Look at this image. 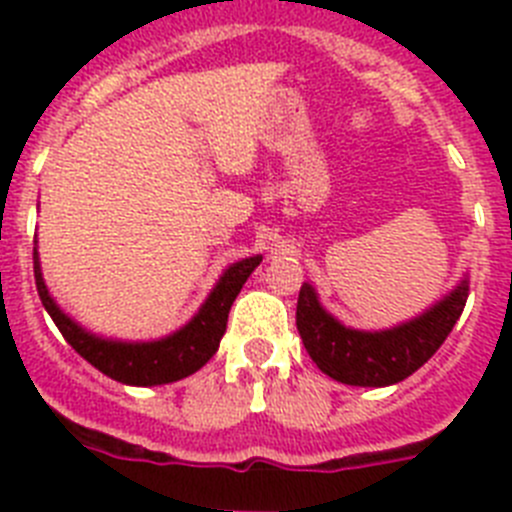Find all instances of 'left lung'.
<instances>
[{
  "label": "left lung",
  "mask_w": 512,
  "mask_h": 512,
  "mask_svg": "<svg viewBox=\"0 0 512 512\" xmlns=\"http://www.w3.org/2000/svg\"><path fill=\"white\" fill-rule=\"evenodd\" d=\"M467 297L469 282L464 277L441 302L408 323L390 330H354L325 312L312 284L305 282L297 297V330L310 359L330 379L354 387H387L408 379L436 354Z\"/></svg>",
  "instance_id": "obj_1"
}]
</instances>
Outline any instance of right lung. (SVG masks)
<instances>
[{
	"label": "right lung",
	"instance_id": "right-lung-1",
	"mask_svg": "<svg viewBox=\"0 0 512 512\" xmlns=\"http://www.w3.org/2000/svg\"><path fill=\"white\" fill-rule=\"evenodd\" d=\"M33 261L40 302L53 318V323L58 325L63 338L74 346L76 354L84 356L94 369H99L115 382L153 387V384H169L176 382V379L189 377L215 356L220 338L225 333V325H228L230 305L235 302L246 279L251 277V271L261 264V256H251V259L228 266L220 282L210 292V297L205 300V305L184 328H179L166 338H158V341L143 343L110 341V338H99L81 328L76 320H71L56 305V300L45 287L43 274H40L38 248L33 253Z\"/></svg>",
	"mask_w": 512,
	"mask_h": 512
}]
</instances>
